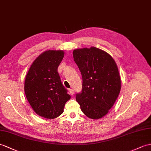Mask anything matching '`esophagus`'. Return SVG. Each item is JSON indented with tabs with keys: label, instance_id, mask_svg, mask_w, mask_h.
<instances>
[{
	"label": "esophagus",
	"instance_id": "34e87169",
	"mask_svg": "<svg viewBox=\"0 0 151 151\" xmlns=\"http://www.w3.org/2000/svg\"><path fill=\"white\" fill-rule=\"evenodd\" d=\"M69 91H70V93L71 94V95H73V89H70Z\"/></svg>",
	"mask_w": 151,
	"mask_h": 151
}]
</instances>
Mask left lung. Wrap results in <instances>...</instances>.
<instances>
[{
  "label": "left lung",
  "mask_w": 151,
  "mask_h": 151,
  "mask_svg": "<svg viewBox=\"0 0 151 151\" xmlns=\"http://www.w3.org/2000/svg\"><path fill=\"white\" fill-rule=\"evenodd\" d=\"M73 56L83 78V89L76 94V101L88 118L101 119L108 113L120 93L117 65L108 53L95 47L73 50Z\"/></svg>",
  "instance_id": "8db88e82"
}]
</instances>
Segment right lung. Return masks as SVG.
<instances>
[{"mask_svg":"<svg viewBox=\"0 0 151 151\" xmlns=\"http://www.w3.org/2000/svg\"><path fill=\"white\" fill-rule=\"evenodd\" d=\"M61 50H48L33 61L25 76V94L34 111L48 119L63 112L70 95L61 83L58 67L64 57Z\"/></svg>","mask_w":151,"mask_h":151,"instance_id":"right-lung-1","label":"right lung"}]
</instances>
